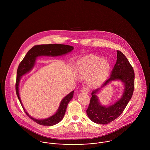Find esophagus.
<instances>
[{
  "label": "esophagus",
  "mask_w": 150,
  "mask_h": 150,
  "mask_svg": "<svg viewBox=\"0 0 150 150\" xmlns=\"http://www.w3.org/2000/svg\"><path fill=\"white\" fill-rule=\"evenodd\" d=\"M81 92L86 94V93H88L89 91H88V89L86 87H82L81 89Z\"/></svg>",
  "instance_id": "obj_1"
}]
</instances>
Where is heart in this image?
Returning <instances> with one entry per match:
<instances>
[{
  "label": "heart",
  "instance_id": "heart-1",
  "mask_svg": "<svg viewBox=\"0 0 150 150\" xmlns=\"http://www.w3.org/2000/svg\"><path fill=\"white\" fill-rule=\"evenodd\" d=\"M110 66L106 61L95 56L88 55L77 62V71L80 77H87V82L91 86H98L107 79Z\"/></svg>",
  "mask_w": 150,
  "mask_h": 150
}]
</instances>
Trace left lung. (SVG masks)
Instances as JSON below:
<instances>
[{
	"label": "left lung",
	"instance_id": "obj_1",
	"mask_svg": "<svg viewBox=\"0 0 150 150\" xmlns=\"http://www.w3.org/2000/svg\"><path fill=\"white\" fill-rule=\"evenodd\" d=\"M120 80L125 86L121 98L108 107L102 105L97 96L98 93L111 81ZM134 87V73L128 59L122 52L117 50V59L110 77L100 88L92 91V97L86 114L89 118L95 123L105 125L117 118L124 111L130 100Z\"/></svg>",
	"mask_w": 150,
	"mask_h": 150
}]
</instances>
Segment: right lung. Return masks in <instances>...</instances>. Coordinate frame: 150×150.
<instances>
[{
    "mask_svg": "<svg viewBox=\"0 0 150 150\" xmlns=\"http://www.w3.org/2000/svg\"><path fill=\"white\" fill-rule=\"evenodd\" d=\"M74 49L73 46L60 44H51L37 45L33 47L27 52L21 63L19 64L17 72V80L16 84V93L18 98L21 104L22 107L26 115L35 122L44 126H52L59 123L64 118L68 103L71 100L73 96L74 91L66 95L61 100L59 106L56 112L52 116L43 120H39L33 118L26 111L22 104L21 100L19 94V84L22 76L28 73L34 67L36 58L40 56L58 57L62 56L71 52Z\"/></svg>",
    "mask_w": 150,
    "mask_h": 150,
    "instance_id": "1",
    "label": "right lung"
}]
</instances>
